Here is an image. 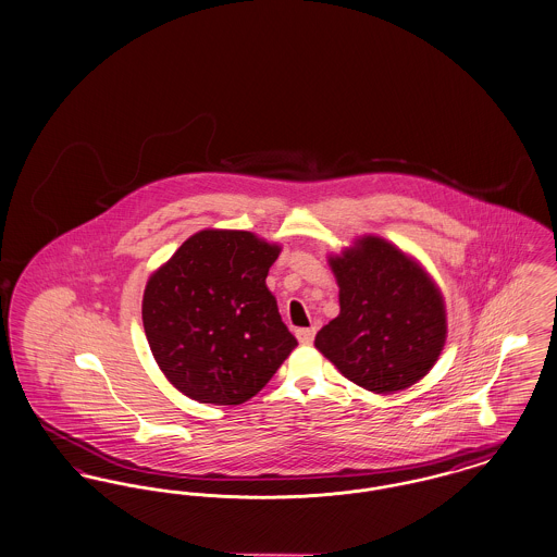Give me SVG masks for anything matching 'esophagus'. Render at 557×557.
Returning a JSON list of instances; mask_svg holds the SVG:
<instances>
[{"instance_id": "obj_1", "label": "esophagus", "mask_w": 557, "mask_h": 557, "mask_svg": "<svg viewBox=\"0 0 557 557\" xmlns=\"http://www.w3.org/2000/svg\"><path fill=\"white\" fill-rule=\"evenodd\" d=\"M297 339L299 344H312L314 339V327H304V330H297Z\"/></svg>"}]
</instances>
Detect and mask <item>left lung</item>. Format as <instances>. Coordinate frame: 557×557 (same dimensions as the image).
Masks as SVG:
<instances>
[{"label": "left lung", "instance_id": "1", "mask_svg": "<svg viewBox=\"0 0 557 557\" xmlns=\"http://www.w3.org/2000/svg\"><path fill=\"white\" fill-rule=\"evenodd\" d=\"M339 314L314 346L366 391L388 395L424 377L444 350V296L424 268L380 236L332 256Z\"/></svg>", "mask_w": 557, "mask_h": 557}]
</instances>
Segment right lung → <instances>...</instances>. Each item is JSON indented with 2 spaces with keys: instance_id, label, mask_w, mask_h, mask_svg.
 <instances>
[{
  "instance_id": "1",
  "label": "right lung",
  "mask_w": 557,
  "mask_h": 557,
  "mask_svg": "<svg viewBox=\"0 0 557 557\" xmlns=\"http://www.w3.org/2000/svg\"><path fill=\"white\" fill-rule=\"evenodd\" d=\"M281 253L243 230H200L146 285L144 330L166 380L198 404L240 406L297 339L265 287Z\"/></svg>"
}]
</instances>
